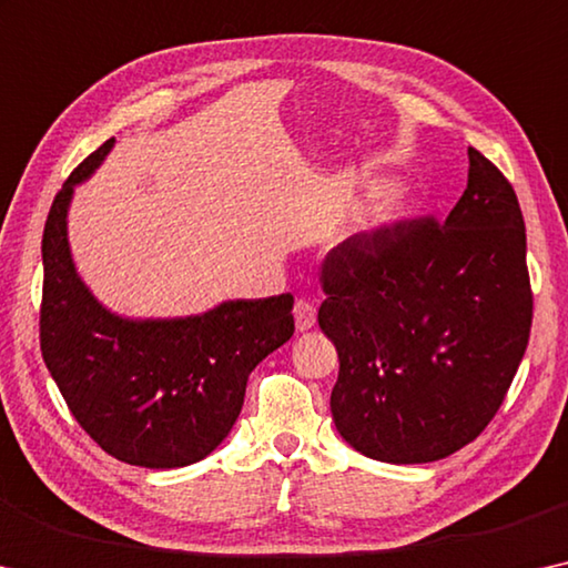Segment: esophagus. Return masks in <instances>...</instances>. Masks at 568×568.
<instances>
[{
    "label": "esophagus",
    "mask_w": 568,
    "mask_h": 568,
    "mask_svg": "<svg viewBox=\"0 0 568 568\" xmlns=\"http://www.w3.org/2000/svg\"><path fill=\"white\" fill-rule=\"evenodd\" d=\"M294 322H296V329H300V333H307V329H312L314 322H317V310H314V304L307 300H296Z\"/></svg>",
    "instance_id": "obj_1"
}]
</instances>
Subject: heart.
<instances>
[{
    "label": "heart",
    "mask_w": 568,
    "mask_h": 568,
    "mask_svg": "<svg viewBox=\"0 0 568 568\" xmlns=\"http://www.w3.org/2000/svg\"><path fill=\"white\" fill-rule=\"evenodd\" d=\"M406 207V190L398 185V182H390L375 195L373 205L368 207V215H365V225L368 229H386V225L396 223L400 213Z\"/></svg>",
    "instance_id": "heart-1"
}]
</instances>
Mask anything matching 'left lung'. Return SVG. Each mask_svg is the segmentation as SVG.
Segmentation results:
<instances>
[{
	"mask_svg": "<svg viewBox=\"0 0 568 568\" xmlns=\"http://www.w3.org/2000/svg\"><path fill=\"white\" fill-rule=\"evenodd\" d=\"M447 221L357 233L322 264L317 322L335 343V426L361 455L436 462L477 439L526 353V223L505 174L469 146Z\"/></svg>",
	"mask_w": 568,
	"mask_h": 568,
	"instance_id": "obj_1",
	"label": "left lung"
}]
</instances>
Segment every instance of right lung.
<instances>
[{
  "mask_svg": "<svg viewBox=\"0 0 568 568\" xmlns=\"http://www.w3.org/2000/svg\"><path fill=\"white\" fill-rule=\"evenodd\" d=\"M113 142L85 156L52 200L40 351L75 422L103 452L136 467H185L229 436L251 371L294 335V296L223 302L174 320H129L103 307L75 272L68 207Z\"/></svg>",
  "mask_w": 568,
  "mask_h": 568,
  "instance_id": "obj_1",
  "label": "right lung"
}]
</instances>
